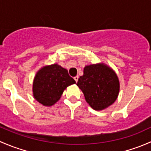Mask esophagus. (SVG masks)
<instances>
[{"mask_svg": "<svg viewBox=\"0 0 151 151\" xmlns=\"http://www.w3.org/2000/svg\"><path fill=\"white\" fill-rule=\"evenodd\" d=\"M74 80H75V81L77 82V81H78L79 77H78V76H76V77H74Z\"/></svg>", "mask_w": 151, "mask_h": 151, "instance_id": "obj_1", "label": "esophagus"}]
</instances>
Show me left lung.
Instances as JSON below:
<instances>
[{"label": "left lung", "instance_id": "obj_1", "mask_svg": "<svg viewBox=\"0 0 151 151\" xmlns=\"http://www.w3.org/2000/svg\"><path fill=\"white\" fill-rule=\"evenodd\" d=\"M77 85L83 91L88 104L95 110H102L113 104L120 90L117 74L104 63L85 66Z\"/></svg>", "mask_w": 151, "mask_h": 151}]
</instances>
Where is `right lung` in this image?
Returning <instances> with one entry per match:
<instances>
[{"instance_id":"add662e5","label":"right lung","mask_w":151,"mask_h":151,"mask_svg":"<svg viewBox=\"0 0 151 151\" xmlns=\"http://www.w3.org/2000/svg\"><path fill=\"white\" fill-rule=\"evenodd\" d=\"M76 82L66 68L57 63L42 67L36 73L33 83V97L44 106L55 104L68 86Z\"/></svg>"}]
</instances>
